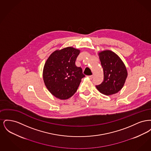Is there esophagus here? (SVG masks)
<instances>
[{
    "instance_id": "1",
    "label": "esophagus",
    "mask_w": 151,
    "mask_h": 151,
    "mask_svg": "<svg viewBox=\"0 0 151 151\" xmlns=\"http://www.w3.org/2000/svg\"><path fill=\"white\" fill-rule=\"evenodd\" d=\"M93 75H90V76H88V78H89L90 79H92L93 78Z\"/></svg>"
}]
</instances>
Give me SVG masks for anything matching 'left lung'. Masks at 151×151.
<instances>
[{
  "label": "left lung",
  "instance_id": "left-lung-1",
  "mask_svg": "<svg viewBox=\"0 0 151 151\" xmlns=\"http://www.w3.org/2000/svg\"><path fill=\"white\" fill-rule=\"evenodd\" d=\"M104 71V81L96 87L101 93L110 96L122 89L127 77L126 65L114 52L109 50L98 53Z\"/></svg>",
  "mask_w": 151,
  "mask_h": 151
}]
</instances>
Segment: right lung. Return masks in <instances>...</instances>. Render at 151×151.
Wrapping results in <instances>:
<instances>
[{
  "label": "right lung",
  "instance_id": "right-lung-1",
  "mask_svg": "<svg viewBox=\"0 0 151 151\" xmlns=\"http://www.w3.org/2000/svg\"><path fill=\"white\" fill-rule=\"evenodd\" d=\"M80 50L67 47L54 51L44 65L43 79L45 86L54 96L67 100L76 93L81 79L85 77L81 67L75 65Z\"/></svg>",
  "mask_w": 151,
  "mask_h": 151
}]
</instances>
